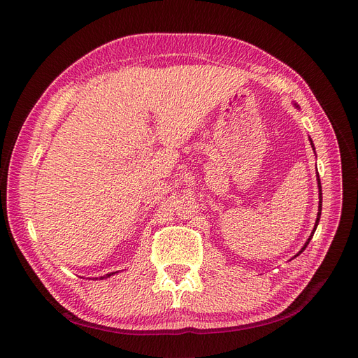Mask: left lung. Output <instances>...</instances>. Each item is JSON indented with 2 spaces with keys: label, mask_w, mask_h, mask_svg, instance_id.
<instances>
[{
  "label": "left lung",
  "mask_w": 358,
  "mask_h": 358,
  "mask_svg": "<svg viewBox=\"0 0 358 358\" xmlns=\"http://www.w3.org/2000/svg\"><path fill=\"white\" fill-rule=\"evenodd\" d=\"M310 143H312V140H310ZM312 147H313V143H312ZM315 150V148H313ZM317 186H319V213H317V218H316V224H315V229H313V231H312V234H310V237L308 239V242L304 243V246H303V249L299 252V253H301L306 248H308V245H309V242H310V239L313 237V234H315V230H316V227H317V224H319V218H320V211H322V186H320V179H319V175H317ZM297 253V255H299Z\"/></svg>",
  "instance_id": "1"
}]
</instances>
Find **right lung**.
<instances>
[{"label":"right lung","mask_w":358,"mask_h":358,"mask_svg":"<svg viewBox=\"0 0 358 358\" xmlns=\"http://www.w3.org/2000/svg\"><path fill=\"white\" fill-rule=\"evenodd\" d=\"M112 274H115V272H110V274H106V275H105V277H100V278H106V277H110V275H112Z\"/></svg>","instance_id":"add662e5"}]
</instances>
